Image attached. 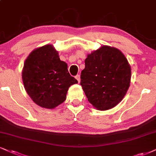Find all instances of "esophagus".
Masks as SVG:
<instances>
[{
    "instance_id": "esophagus-1",
    "label": "esophagus",
    "mask_w": 156,
    "mask_h": 156,
    "mask_svg": "<svg viewBox=\"0 0 156 156\" xmlns=\"http://www.w3.org/2000/svg\"><path fill=\"white\" fill-rule=\"evenodd\" d=\"M75 78H76V80H77V81H78V82H79V83H80V75H79V74H77V75H76V76H75Z\"/></svg>"
}]
</instances>
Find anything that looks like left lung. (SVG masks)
I'll return each mask as SVG.
<instances>
[{"label": "left lung", "mask_w": 156, "mask_h": 156, "mask_svg": "<svg viewBox=\"0 0 156 156\" xmlns=\"http://www.w3.org/2000/svg\"><path fill=\"white\" fill-rule=\"evenodd\" d=\"M81 82L88 101L99 111L115 107L124 98L131 82V66L124 53L103 45L87 55Z\"/></svg>", "instance_id": "left-lung-1"}]
</instances>
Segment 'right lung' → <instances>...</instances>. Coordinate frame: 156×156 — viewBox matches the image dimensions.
<instances>
[{"label":"right lung","mask_w":156,"mask_h":156,"mask_svg":"<svg viewBox=\"0 0 156 156\" xmlns=\"http://www.w3.org/2000/svg\"><path fill=\"white\" fill-rule=\"evenodd\" d=\"M22 76L29 96L39 106L48 109L63 103L69 87L78 83L69 74L67 63L60 60L58 52L49 44L29 54Z\"/></svg>","instance_id":"obj_1"}]
</instances>
